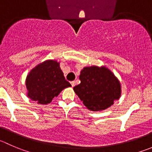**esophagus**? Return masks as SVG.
<instances>
[{
    "label": "esophagus",
    "instance_id": "esophagus-1",
    "mask_svg": "<svg viewBox=\"0 0 152 152\" xmlns=\"http://www.w3.org/2000/svg\"><path fill=\"white\" fill-rule=\"evenodd\" d=\"M70 84H71V86H72V87H74L75 85H76V82H74V81H73V82H70Z\"/></svg>",
    "mask_w": 152,
    "mask_h": 152
}]
</instances>
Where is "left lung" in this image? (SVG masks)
Here are the masks:
<instances>
[{
	"mask_svg": "<svg viewBox=\"0 0 152 152\" xmlns=\"http://www.w3.org/2000/svg\"><path fill=\"white\" fill-rule=\"evenodd\" d=\"M79 85L73 91L84 105L91 111H102L113 105L121 96V84L114 73L105 66L83 67Z\"/></svg>",
	"mask_w": 152,
	"mask_h": 152,
	"instance_id": "obj_1",
	"label": "left lung"
}]
</instances>
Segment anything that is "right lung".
<instances>
[{
  "label": "right lung",
  "mask_w": 152,
  "mask_h": 152,
  "mask_svg": "<svg viewBox=\"0 0 152 152\" xmlns=\"http://www.w3.org/2000/svg\"><path fill=\"white\" fill-rule=\"evenodd\" d=\"M26 96L38 104H48L65 88L71 87L64 76L60 62L48 59L37 64L25 81Z\"/></svg>",
  "instance_id": "obj_1"
}]
</instances>
